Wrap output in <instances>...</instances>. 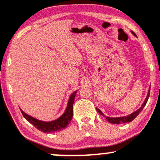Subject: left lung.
<instances>
[{
  "mask_svg": "<svg viewBox=\"0 0 160 160\" xmlns=\"http://www.w3.org/2000/svg\"><path fill=\"white\" fill-rule=\"evenodd\" d=\"M132 34H134V35H135V33H134V32H132ZM150 89H149V91H148V96H147V98H145V101H144V103H143L142 106H141V107L139 108L138 110H137L136 111L133 112L132 113H131V114L128 115V116H126V117H114V118H113V117H105L106 119H107V120L108 121V122H111V123H113V124H121V123H125V122H131V121H132L134 119H135V117H136L138 115L139 113H140V112L142 111L143 108H144V106L146 105L147 102H148V98H149V96H150ZM96 110H97V111H98L101 115L104 116L103 113H102V112L100 110L98 109V108H96Z\"/></svg>",
  "mask_w": 160,
  "mask_h": 160,
  "instance_id": "left-lung-1",
  "label": "left lung"
}]
</instances>
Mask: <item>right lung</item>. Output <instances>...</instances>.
<instances>
[{"instance_id": "obj_1", "label": "right lung", "mask_w": 160, "mask_h": 160, "mask_svg": "<svg viewBox=\"0 0 160 160\" xmlns=\"http://www.w3.org/2000/svg\"><path fill=\"white\" fill-rule=\"evenodd\" d=\"M77 91L74 92L73 94H71L68 100V106L66 108L65 112L62 114L61 117L56 120L51 121V122H43L37 120L35 118L30 117L25 112L22 111L21 112L22 113L23 117H25V120H27L29 122H31L33 126H35L40 131L43 132L45 133H52L55 132L60 131V130L63 129L70 123L71 119L73 117V104H74L75 95H76Z\"/></svg>"}]
</instances>
